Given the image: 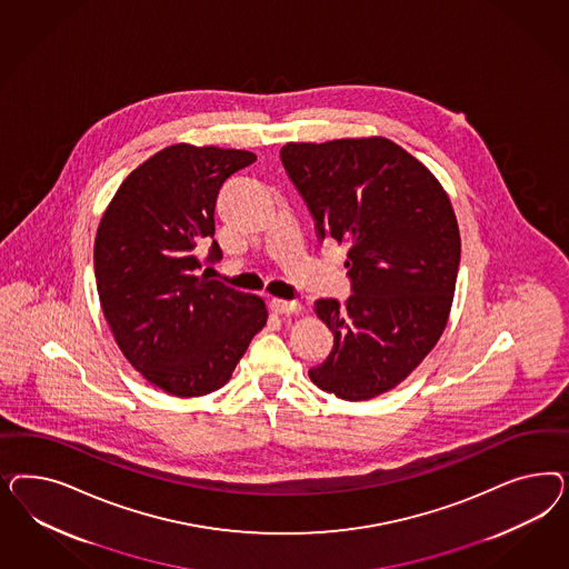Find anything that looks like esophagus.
<instances>
[{
  "label": "esophagus",
  "mask_w": 569,
  "mask_h": 569,
  "mask_svg": "<svg viewBox=\"0 0 569 569\" xmlns=\"http://www.w3.org/2000/svg\"><path fill=\"white\" fill-rule=\"evenodd\" d=\"M271 309L279 312V315H292V312H300L302 305L298 300H283V298H273L271 300Z\"/></svg>",
  "instance_id": "esophagus-1"
}]
</instances>
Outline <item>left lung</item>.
<instances>
[{"mask_svg":"<svg viewBox=\"0 0 569 569\" xmlns=\"http://www.w3.org/2000/svg\"><path fill=\"white\" fill-rule=\"evenodd\" d=\"M315 221L317 240L346 241L352 296L319 298L333 333L315 386L345 400L392 390L438 342L461 260L447 193L419 160L386 138L286 143L279 152Z\"/></svg>","mask_w":569,"mask_h":569,"instance_id":"8db88e82","label":"left lung"}]
</instances>
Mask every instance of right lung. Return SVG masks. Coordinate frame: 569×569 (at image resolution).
<instances>
[{
  "instance_id": "add662e5",
  "label": "right lung",
  "mask_w": 569,
  "mask_h": 569,
  "mask_svg": "<svg viewBox=\"0 0 569 569\" xmlns=\"http://www.w3.org/2000/svg\"><path fill=\"white\" fill-rule=\"evenodd\" d=\"M254 160L214 146L164 148L122 181L98 227L103 317L127 361L172 397L219 390L267 323L259 296L202 273L204 262L223 259L212 240L217 196Z\"/></svg>"
}]
</instances>
